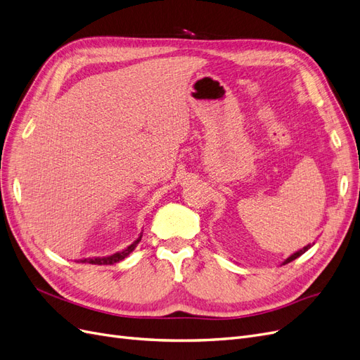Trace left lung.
<instances>
[{
	"mask_svg": "<svg viewBox=\"0 0 360 360\" xmlns=\"http://www.w3.org/2000/svg\"><path fill=\"white\" fill-rule=\"evenodd\" d=\"M312 245H314V243H312ZM312 245L309 243V245H307V246H304V248H302L300 250H297V252H294V254H292V255H290V257H288V258H287V259H285V261H284V263H282V264H287V263H290V261H292V259H296L297 257H300L302 254H304V252H307V250H308V249H309V248H311Z\"/></svg>",
	"mask_w": 360,
	"mask_h": 360,
	"instance_id": "left-lung-1",
	"label": "left lung"
}]
</instances>
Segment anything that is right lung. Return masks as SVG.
Segmentation results:
<instances>
[{
	"instance_id": "obj_1",
	"label": "right lung",
	"mask_w": 360,
	"mask_h": 360,
	"mask_svg": "<svg viewBox=\"0 0 360 360\" xmlns=\"http://www.w3.org/2000/svg\"><path fill=\"white\" fill-rule=\"evenodd\" d=\"M141 237H143V233L139 234V237L136 238V240L132 243V245H129L126 249H123V250H120V252H115V254H112V255H108V257H94V258H84V259H79V263H89V264H99V266H102V264H114V263H118V261H122V259H124L130 252H132V250L136 248V245L141 242Z\"/></svg>"
}]
</instances>
